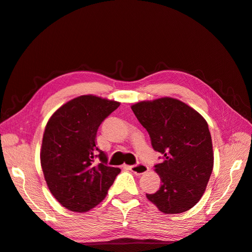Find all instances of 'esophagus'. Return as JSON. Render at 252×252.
Here are the masks:
<instances>
[{"mask_svg":"<svg viewBox=\"0 0 252 252\" xmlns=\"http://www.w3.org/2000/svg\"><path fill=\"white\" fill-rule=\"evenodd\" d=\"M127 168L132 171L135 174H143L145 172L148 171V167L145 164H138V165H132V166H128Z\"/></svg>","mask_w":252,"mask_h":252,"instance_id":"obj_1","label":"esophagus"}]
</instances>
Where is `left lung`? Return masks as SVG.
<instances>
[{"label": "left lung", "mask_w": 252, "mask_h": 252, "mask_svg": "<svg viewBox=\"0 0 252 252\" xmlns=\"http://www.w3.org/2000/svg\"><path fill=\"white\" fill-rule=\"evenodd\" d=\"M150 136L154 149L163 155L155 165L162 181L147 199L166 215L182 213L201 200L213 168L208 124L201 114L178 98L159 97L131 106Z\"/></svg>", "instance_id": "1"}]
</instances>
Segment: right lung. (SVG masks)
Here are the masks:
<instances>
[{"label":"right lung","instance_id":"obj_1","mask_svg":"<svg viewBox=\"0 0 252 252\" xmlns=\"http://www.w3.org/2000/svg\"><path fill=\"white\" fill-rule=\"evenodd\" d=\"M119 106L117 101L81 95L61 106L47 122L42 170L51 194L68 210L86 212L95 207L121 171L107 165V157L95 145L98 126Z\"/></svg>","mask_w":252,"mask_h":252}]
</instances>
